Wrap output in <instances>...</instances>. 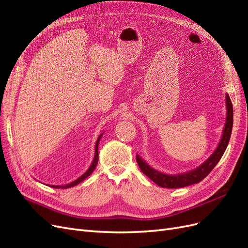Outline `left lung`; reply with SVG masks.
Returning <instances> with one entry per match:
<instances>
[{"label":"left lung","instance_id":"obj_1","mask_svg":"<svg viewBox=\"0 0 248 248\" xmlns=\"http://www.w3.org/2000/svg\"><path fill=\"white\" fill-rule=\"evenodd\" d=\"M226 102H227V109H228L227 121H226V125H224L221 140L219 141L218 146H217V148L215 149V151L213 152V154L210 156L204 163H202L201 166L196 170L184 172V174L167 175L152 169L151 167L148 166V164L142 160L139 155H137V162L139 164L140 169L141 170L142 174H145L147 177H149L158 186L166 187V188H180V187L189 186L192 184L199 183L202 179L206 178L210 174V171L215 168L216 164L220 160L230 141L232 128V104L230 99V96L228 94L226 95Z\"/></svg>","mask_w":248,"mask_h":248}]
</instances>
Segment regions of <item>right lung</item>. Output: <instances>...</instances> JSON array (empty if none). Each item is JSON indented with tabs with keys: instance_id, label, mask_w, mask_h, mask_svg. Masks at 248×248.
Listing matches in <instances>:
<instances>
[{
	"instance_id": "obj_1",
	"label": "right lung",
	"mask_w": 248,
	"mask_h": 248,
	"mask_svg": "<svg viewBox=\"0 0 248 248\" xmlns=\"http://www.w3.org/2000/svg\"><path fill=\"white\" fill-rule=\"evenodd\" d=\"M101 136H102V134H100L98 140H97V141H96V145H95V156H94L93 162H92V164H91V167H90V168L88 169V170L85 172V174L81 175L78 179L76 180V181H73V182H71V183H69V184H67V185H61V186H59V185H57V186H56V185H50V187H55V188H68V187H72V186H76V185L79 184L81 181H84V180H85L87 177H89L90 175L92 174L94 169H95L96 166H97V162H98V145H99V140H100V139H101Z\"/></svg>"
}]
</instances>
